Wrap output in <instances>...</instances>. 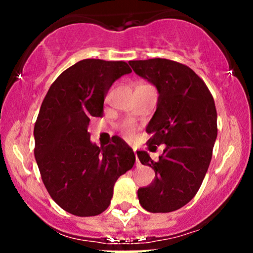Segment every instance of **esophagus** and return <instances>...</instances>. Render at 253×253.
<instances>
[{
  "label": "esophagus",
  "instance_id": "obj_1",
  "mask_svg": "<svg viewBox=\"0 0 253 253\" xmlns=\"http://www.w3.org/2000/svg\"><path fill=\"white\" fill-rule=\"evenodd\" d=\"M133 152H134V155H135V159H136V167H138L139 165V161H138V157H136V152H135V150H133Z\"/></svg>",
  "mask_w": 253,
  "mask_h": 253
}]
</instances>
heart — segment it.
I'll return each mask as SVG.
<instances>
[{
	"label": "heart",
	"mask_w": 253,
	"mask_h": 253,
	"mask_svg": "<svg viewBox=\"0 0 253 253\" xmlns=\"http://www.w3.org/2000/svg\"><path fill=\"white\" fill-rule=\"evenodd\" d=\"M121 133L126 139H132L135 135V127L132 124H125L121 126Z\"/></svg>",
	"instance_id": "1"
}]
</instances>
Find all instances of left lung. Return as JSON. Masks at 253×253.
I'll list each match as a JSON object with an SVG mask.
<instances>
[{
    "mask_svg": "<svg viewBox=\"0 0 253 253\" xmlns=\"http://www.w3.org/2000/svg\"><path fill=\"white\" fill-rule=\"evenodd\" d=\"M129 65L159 92L146 127L150 149L165 144L157 162L145 151L136 152L156 172L149 187L138 189L139 202L151 213H169L187 205L201 187L217 135L215 103L202 78L184 64L153 58Z\"/></svg>",
    "mask_w": 253,
    "mask_h": 253,
    "instance_id": "obj_1",
    "label": "left lung"
}]
</instances>
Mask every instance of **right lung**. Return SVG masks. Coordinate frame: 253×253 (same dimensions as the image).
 Returning a JSON list of instances; mask_svg holds the SVG:
<instances>
[{"label":"right lung","instance_id":"1","mask_svg":"<svg viewBox=\"0 0 253 253\" xmlns=\"http://www.w3.org/2000/svg\"><path fill=\"white\" fill-rule=\"evenodd\" d=\"M132 72L126 62L83 59L51 84L34 125V156L54 202L77 216L108 208L113 188L134 165L133 150L117 138L104 147L90 141L91 117H102L112 84Z\"/></svg>","mask_w":253,"mask_h":253}]
</instances>
